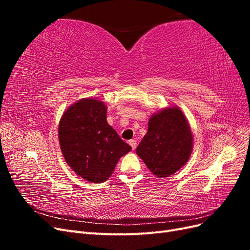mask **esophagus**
<instances>
[{"label": "esophagus", "mask_w": 250, "mask_h": 250, "mask_svg": "<svg viewBox=\"0 0 250 250\" xmlns=\"http://www.w3.org/2000/svg\"><path fill=\"white\" fill-rule=\"evenodd\" d=\"M129 145H130V146H131V148L134 150L135 148H137V141H135L134 139L130 140V141H129Z\"/></svg>", "instance_id": "1"}]
</instances>
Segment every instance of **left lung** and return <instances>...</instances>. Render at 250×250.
<instances>
[{
	"mask_svg": "<svg viewBox=\"0 0 250 250\" xmlns=\"http://www.w3.org/2000/svg\"><path fill=\"white\" fill-rule=\"evenodd\" d=\"M193 149V134L178 107L161 109L151 116L148 131L137 154L157 177H168L187 164Z\"/></svg>",
	"mask_w": 250,
	"mask_h": 250,
	"instance_id": "1",
	"label": "left lung"
}]
</instances>
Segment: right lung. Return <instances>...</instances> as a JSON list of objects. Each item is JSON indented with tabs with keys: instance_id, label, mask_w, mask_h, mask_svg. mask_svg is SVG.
<instances>
[{
	"instance_id": "right-lung-1",
	"label": "right lung",
	"mask_w": 250,
	"mask_h": 250,
	"mask_svg": "<svg viewBox=\"0 0 250 250\" xmlns=\"http://www.w3.org/2000/svg\"><path fill=\"white\" fill-rule=\"evenodd\" d=\"M107 107L84 98L67 108L59 121L58 139L71 169L90 183L106 181L118 161L131 150L106 121Z\"/></svg>"
}]
</instances>
